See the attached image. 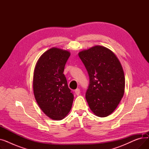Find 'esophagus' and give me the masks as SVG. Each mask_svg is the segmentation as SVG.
<instances>
[{
  "label": "esophagus",
  "instance_id": "esophagus-1",
  "mask_svg": "<svg viewBox=\"0 0 149 149\" xmlns=\"http://www.w3.org/2000/svg\"><path fill=\"white\" fill-rule=\"evenodd\" d=\"M75 94H76L77 95H79L80 93V89H75Z\"/></svg>",
  "mask_w": 149,
  "mask_h": 149
}]
</instances>
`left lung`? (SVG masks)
<instances>
[{
  "label": "left lung",
  "mask_w": 149,
  "mask_h": 149,
  "mask_svg": "<svg viewBox=\"0 0 149 149\" xmlns=\"http://www.w3.org/2000/svg\"><path fill=\"white\" fill-rule=\"evenodd\" d=\"M89 76L86 98L92 112L99 117L111 115L124 93L125 77L116 55L104 46L96 45L79 53Z\"/></svg>",
  "instance_id": "1"
}]
</instances>
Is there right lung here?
<instances>
[{"instance_id":"obj_1","label":"right lung","mask_w":149,"mask_h":149,"mask_svg":"<svg viewBox=\"0 0 149 149\" xmlns=\"http://www.w3.org/2000/svg\"><path fill=\"white\" fill-rule=\"evenodd\" d=\"M69 51L53 48L38 58L34 71L33 91L43 113L53 120H61L72 107L74 95L63 74Z\"/></svg>"}]
</instances>
